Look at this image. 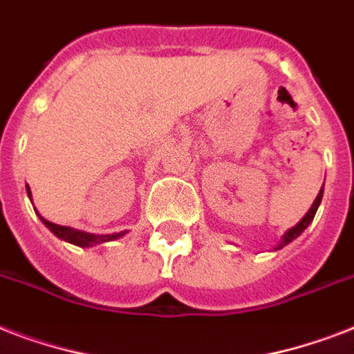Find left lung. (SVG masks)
<instances>
[{
	"label": "left lung",
	"instance_id": "8db88e82",
	"mask_svg": "<svg viewBox=\"0 0 354 354\" xmlns=\"http://www.w3.org/2000/svg\"><path fill=\"white\" fill-rule=\"evenodd\" d=\"M322 198H324V187L319 189V193H318V196H316V200H314V204L310 205V209H308L307 213H305V216H303L301 221L297 222L296 226L290 227V230H288V232H286L285 235L281 236L279 244L275 246V250H281V248H283V246H286L288 242H292V241H294V239H297V236L301 235V233L305 232V230H307L308 224H310V222L314 221V215H316V211H318L319 204H322Z\"/></svg>",
	"mask_w": 354,
	"mask_h": 354
}]
</instances>
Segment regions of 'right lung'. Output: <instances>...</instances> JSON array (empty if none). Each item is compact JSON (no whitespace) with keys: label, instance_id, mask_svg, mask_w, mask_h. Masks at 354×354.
<instances>
[{"label":"right lung","instance_id":"right-lung-1","mask_svg":"<svg viewBox=\"0 0 354 354\" xmlns=\"http://www.w3.org/2000/svg\"><path fill=\"white\" fill-rule=\"evenodd\" d=\"M27 194H29L30 198V189L27 185ZM40 221L46 224L49 230H51L58 239H62L66 242H71L75 246H80V248H90V246H95V244H102V242H110V241H115L119 236H122L127 232H121V233H110V235H93V233H86V232H80V230H73V227H68V226H58V224H53V222L46 221L44 216H40Z\"/></svg>","mask_w":354,"mask_h":354}]
</instances>
